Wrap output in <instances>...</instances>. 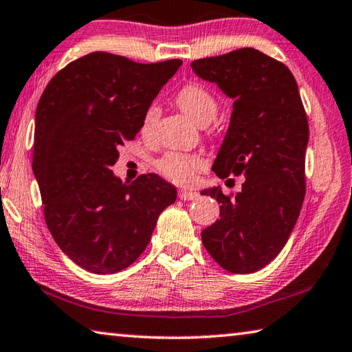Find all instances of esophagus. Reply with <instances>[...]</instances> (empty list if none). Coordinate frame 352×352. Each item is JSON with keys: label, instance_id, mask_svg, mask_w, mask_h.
Masks as SVG:
<instances>
[{"label": "esophagus", "instance_id": "obj_1", "mask_svg": "<svg viewBox=\"0 0 352 352\" xmlns=\"http://www.w3.org/2000/svg\"><path fill=\"white\" fill-rule=\"evenodd\" d=\"M178 197H180L182 200H196L199 197V194L194 191H186V189H182V191L178 192Z\"/></svg>", "mask_w": 352, "mask_h": 352}]
</instances>
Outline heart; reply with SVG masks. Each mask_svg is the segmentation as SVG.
<instances>
[{
	"mask_svg": "<svg viewBox=\"0 0 352 352\" xmlns=\"http://www.w3.org/2000/svg\"><path fill=\"white\" fill-rule=\"evenodd\" d=\"M177 103L185 113L196 122L197 125L205 126L216 119L219 103L208 89L197 82L183 86L177 94ZM161 111L158 104H150L144 111L141 122V133L144 136H150L158 124ZM158 170L167 180L177 183V185H192L196 182L197 170L204 166V161L197 155H189L177 150L167 152L158 161Z\"/></svg>",
	"mask_w": 352,
	"mask_h": 352,
	"instance_id": "b5f03b06",
	"label": "heart"
}]
</instances>
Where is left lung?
<instances>
[{"label": "left lung", "instance_id": "left-lung-1", "mask_svg": "<svg viewBox=\"0 0 352 352\" xmlns=\"http://www.w3.org/2000/svg\"><path fill=\"white\" fill-rule=\"evenodd\" d=\"M191 67L233 98L213 170L219 178L246 177L235 196L221 186L204 189L221 204V217L202 232V243L228 272L250 274L278 255L302 208L309 122L298 82L285 64L255 48L197 59Z\"/></svg>", "mask_w": 352, "mask_h": 352}]
</instances>
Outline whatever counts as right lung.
Segmentation results:
<instances>
[{
  "instance_id": "right-lung-1",
  "label": "right lung",
  "mask_w": 352,
  "mask_h": 352,
  "mask_svg": "<svg viewBox=\"0 0 352 352\" xmlns=\"http://www.w3.org/2000/svg\"><path fill=\"white\" fill-rule=\"evenodd\" d=\"M183 63L139 64L89 53L58 72L36 111L32 172L50 233L94 274H114L139 258L177 189L156 174L122 182L111 167L141 130L144 111Z\"/></svg>"
}]
</instances>
